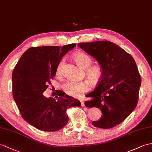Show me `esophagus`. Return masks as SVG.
Instances as JSON below:
<instances>
[{
	"instance_id": "1",
	"label": "esophagus",
	"mask_w": 152,
	"mask_h": 152,
	"mask_svg": "<svg viewBox=\"0 0 152 152\" xmlns=\"http://www.w3.org/2000/svg\"><path fill=\"white\" fill-rule=\"evenodd\" d=\"M80 102H81V105H82V106H85V102H84V100L83 99H80Z\"/></svg>"
}]
</instances>
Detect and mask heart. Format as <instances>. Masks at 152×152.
Wrapping results in <instances>:
<instances>
[{
	"label": "heart",
	"instance_id": "obj_1",
	"mask_svg": "<svg viewBox=\"0 0 152 152\" xmlns=\"http://www.w3.org/2000/svg\"><path fill=\"white\" fill-rule=\"evenodd\" d=\"M74 59L80 67L86 69V74L91 82L96 83L100 82L104 75V70L101 66L98 65H91L93 59L86 53L79 52L74 54ZM63 60H61L56 69V74L60 75ZM63 89L66 94L72 97H79L89 89V83L87 82H67L63 86Z\"/></svg>",
	"mask_w": 152,
	"mask_h": 152
}]
</instances>
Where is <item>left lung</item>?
I'll return each mask as SVG.
<instances>
[{
  "label": "left lung",
  "mask_w": 152,
  "mask_h": 152,
  "mask_svg": "<svg viewBox=\"0 0 152 152\" xmlns=\"http://www.w3.org/2000/svg\"><path fill=\"white\" fill-rule=\"evenodd\" d=\"M103 68L104 75L92 92L86 95L87 107L99 108L102 116L92 122L96 128L109 129L121 124L132 113L139 100L141 77L132 56L108 41L80 43Z\"/></svg>",
  "instance_id": "obj_1"
}]
</instances>
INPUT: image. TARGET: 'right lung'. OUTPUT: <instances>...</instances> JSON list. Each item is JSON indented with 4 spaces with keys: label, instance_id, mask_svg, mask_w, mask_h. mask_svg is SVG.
<instances>
[{
    "label": "right lung",
    "instance_id": "right-lung-1",
    "mask_svg": "<svg viewBox=\"0 0 152 152\" xmlns=\"http://www.w3.org/2000/svg\"><path fill=\"white\" fill-rule=\"evenodd\" d=\"M76 44L31 47L24 53L12 73L13 96L24 121L38 129L56 132L69 121L66 110L81 103L62 91H56V101L43 93L51 85L63 56Z\"/></svg>",
    "mask_w": 152,
    "mask_h": 152
}]
</instances>
